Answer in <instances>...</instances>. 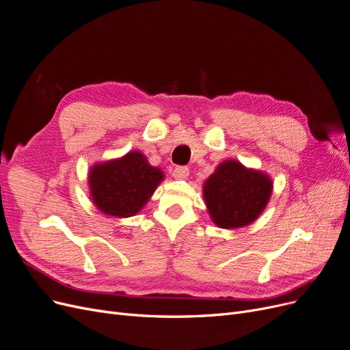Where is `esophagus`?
Listing matches in <instances>:
<instances>
[{"mask_svg":"<svg viewBox=\"0 0 350 350\" xmlns=\"http://www.w3.org/2000/svg\"><path fill=\"white\" fill-rule=\"evenodd\" d=\"M174 178L176 179H185L189 175V169L187 166H176L172 172Z\"/></svg>","mask_w":350,"mask_h":350,"instance_id":"1","label":"esophagus"}]
</instances>
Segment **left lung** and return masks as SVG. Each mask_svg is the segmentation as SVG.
Returning <instances> with one entry per match:
<instances>
[{"label":"left lung","instance_id":"1","mask_svg":"<svg viewBox=\"0 0 350 350\" xmlns=\"http://www.w3.org/2000/svg\"><path fill=\"white\" fill-rule=\"evenodd\" d=\"M273 193L271 178L235 159L217 165L203 184L208 215L219 228L238 229L251 225L262 213Z\"/></svg>","mask_w":350,"mask_h":350}]
</instances>
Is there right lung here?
<instances>
[{
  "label": "right lung",
  "mask_w": 350,
  "mask_h": 350,
  "mask_svg": "<svg viewBox=\"0 0 350 350\" xmlns=\"http://www.w3.org/2000/svg\"><path fill=\"white\" fill-rule=\"evenodd\" d=\"M163 179L162 169L152 166L139 150L94 163L88 174L93 204L103 215L118 219L139 213Z\"/></svg>",
  "instance_id": "add662e5"
}]
</instances>
